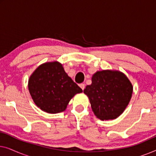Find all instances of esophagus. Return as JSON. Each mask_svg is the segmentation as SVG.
<instances>
[{"instance_id": "34e87169", "label": "esophagus", "mask_w": 156, "mask_h": 156, "mask_svg": "<svg viewBox=\"0 0 156 156\" xmlns=\"http://www.w3.org/2000/svg\"><path fill=\"white\" fill-rule=\"evenodd\" d=\"M80 87H81V89H82V90H84V88H85V85H84V84H80Z\"/></svg>"}]
</instances>
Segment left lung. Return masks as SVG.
<instances>
[{"instance_id": "obj_1", "label": "left lung", "mask_w": 156, "mask_h": 156, "mask_svg": "<svg viewBox=\"0 0 156 156\" xmlns=\"http://www.w3.org/2000/svg\"><path fill=\"white\" fill-rule=\"evenodd\" d=\"M84 93L88 97L92 112L102 121L119 117L129 104L133 86L129 78L118 70L97 71Z\"/></svg>"}]
</instances>
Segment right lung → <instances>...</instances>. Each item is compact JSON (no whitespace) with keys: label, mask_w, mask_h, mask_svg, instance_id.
<instances>
[{"label":"right lung","mask_w":156,"mask_h":156,"mask_svg":"<svg viewBox=\"0 0 156 156\" xmlns=\"http://www.w3.org/2000/svg\"><path fill=\"white\" fill-rule=\"evenodd\" d=\"M28 89L37 107L49 114L65 111L74 96L82 92L57 61L40 65L30 76Z\"/></svg>","instance_id":"obj_1"}]
</instances>
